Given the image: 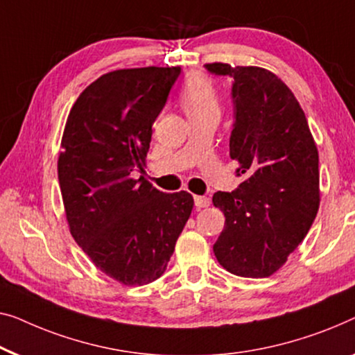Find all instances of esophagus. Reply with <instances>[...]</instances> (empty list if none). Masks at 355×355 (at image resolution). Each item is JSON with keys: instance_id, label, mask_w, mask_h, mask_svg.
<instances>
[{"instance_id": "obj_1", "label": "esophagus", "mask_w": 355, "mask_h": 355, "mask_svg": "<svg viewBox=\"0 0 355 355\" xmlns=\"http://www.w3.org/2000/svg\"><path fill=\"white\" fill-rule=\"evenodd\" d=\"M193 202H195V207H197L198 209L200 208H208L209 203H211V202H209L208 197H202V195H195Z\"/></svg>"}]
</instances>
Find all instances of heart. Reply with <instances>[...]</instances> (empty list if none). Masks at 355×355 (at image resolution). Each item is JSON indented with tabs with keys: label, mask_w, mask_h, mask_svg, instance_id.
Here are the masks:
<instances>
[{
	"label": "heart",
	"mask_w": 355,
	"mask_h": 355,
	"mask_svg": "<svg viewBox=\"0 0 355 355\" xmlns=\"http://www.w3.org/2000/svg\"><path fill=\"white\" fill-rule=\"evenodd\" d=\"M179 101L189 118L219 112V101L214 83L205 73H192L189 76L179 92Z\"/></svg>",
	"instance_id": "b5f03b06"
}]
</instances>
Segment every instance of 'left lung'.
<instances>
[{"instance_id": "left-lung-1", "label": "left lung", "mask_w": 355, "mask_h": 355, "mask_svg": "<svg viewBox=\"0 0 355 355\" xmlns=\"http://www.w3.org/2000/svg\"><path fill=\"white\" fill-rule=\"evenodd\" d=\"M205 69L232 80L230 158L245 176L232 192L213 195L225 216L213 251L230 274L263 279L285 264L314 223L318 152L300 102L272 71L220 62Z\"/></svg>"}]
</instances>
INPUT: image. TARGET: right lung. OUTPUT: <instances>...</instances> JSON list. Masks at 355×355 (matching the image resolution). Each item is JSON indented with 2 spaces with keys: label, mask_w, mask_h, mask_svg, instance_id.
Wrapping results in <instances>:
<instances>
[{
  "label": "right lung",
  "mask_w": 355,
  "mask_h": 355,
  "mask_svg": "<svg viewBox=\"0 0 355 355\" xmlns=\"http://www.w3.org/2000/svg\"><path fill=\"white\" fill-rule=\"evenodd\" d=\"M179 75V67L102 75L65 123L58 173L71 237L97 269L125 285L163 275L193 208L186 190L165 193L132 179L146 166L152 125Z\"/></svg>",
  "instance_id": "right-lung-1"
}]
</instances>
